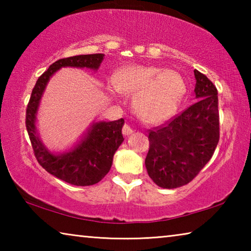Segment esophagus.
<instances>
[{
    "instance_id": "1",
    "label": "esophagus",
    "mask_w": 251,
    "mask_h": 251,
    "mask_svg": "<svg viewBox=\"0 0 251 251\" xmlns=\"http://www.w3.org/2000/svg\"><path fill=\"white\" fill-rule=\"evenodd\" d=\"M131 133H134V129L131 128V127L128 124H125L124 127H123V134L126 135V136H128Z\"/></svg>"
}]
</instances>
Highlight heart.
Segmentation results:
<instances>
[{
    "label": "heart",
    "mask_w": 251,
    "mask_h": 251,
    "mask_svg": "<svg viewBox=\"0 0 251 251\" xmlns=\"http://www.w3.org/2000/svg\"><path fill=\"white\" fill-rule=\"evenodd\" d=\"M121 93L135 96L136 112L143 121L159 123L177 112L186 93V84L179 73L156 66H128L114 78Z\"/></svg>",
    "instance_id": "obj_1"
}]
</instances>
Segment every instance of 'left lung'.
Segmentation results:
<instances>
[{"label":"left lung","mask_w":251,"mask_h":251,"mask_svg":"<svg viewBox=\"0 0 251 251\" xmlns=\"http://www.w3.org/2000/svg\"><path fill=\"white\" fill-rule=\"evenodd\" d=\"M198 100L166 124L150 129L145 165L161 188L187 185L210 160L219 142L217 88L206 75L194 71Z\"/></svg>","instance_id":"left-lung-1"}]
</instances>
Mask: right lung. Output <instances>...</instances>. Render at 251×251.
<instances>
[{
  "mask_svg": "<svg viewBox=\"0 0 251 251\" xmlns=\"http://www.w3.org/2000/svg\"><path fill=\"white\" fill-rule=\"evenodd\" d=\"M103 58L104 54H88L58 59L36 80L27 104L25 125L34 155L46 172L71 185L91 186L103 179L112 167L114 154L124 141L122 134L124 120L94 123L73 150L55 155L46 150L37 135V108L46 84L55 72L67 66L97 70Z\"/></svg>",
  "mask_w": 251,
  "mask_h": 251,
  "instance_id": "obj_1",
  "label": "right lung"
}]
</instances>
